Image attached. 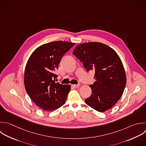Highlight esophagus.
<instances>
[{"instance_id": "obj_1", "label": "esophagus", "mask_w": 146, "mask_h": 146, "mask_svg": "<svg viewBox=\"0 0 146 146\" xmlns=\"http://www.w3.org/2000/svg\"><path fill=\"white\" fill-rule=\"evenodd\" d=\"M79 85H80V84H72L71 86H72V87H74V88H76V87H79Z\"/></svg>"}]
</instances>
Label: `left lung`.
<instances>
[{
    "mask_svg": "<svg viewBox=\"0 0 146 146\" xmlns=\"http://www.w3.org/2000/svg\"><path fill=\"white\" fill-rule=\"evenodd\" d=\"M72 54L83 63L87 71H95L96 81L90 86L91 96L85 102L102 112L111 108L121 98L126 84L122 62L116 52L108 46L89 42L77 46Z\"/></svg>",
    "mask_w": 146,
    "mask_h": 146,
    "instance_id": "8db88e82",
    "label": "left lung"
}]
</instances>
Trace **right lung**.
<instances>
[{
    "instance_id": "1",
    "label": "right lung",
    "mask_w": 146,
    "mask_h": 146,
    "mask_svg": "<svg viewBox=\"0 0 146 146\" xmlns=\"http://www.w3.org/2000/svg\"><path fill=\"white\" fill-rule=\"evenodd\" d=\"M75 43L55 41L38 47L31 54L25 72L26 90L39 107L52 111L63 106L71 90L70 85L56 83L58 68L63 56Z\"/></svg>"
}]
</instances>
